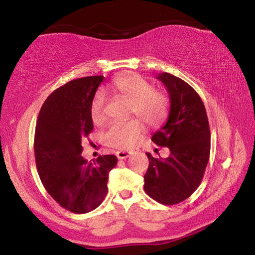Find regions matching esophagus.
Segmentation results:
<instances>
[{
    "label": "esophagus",
    "mask_w": 255,
    "mask_h": 255,
    "mask_svg": "<svg viewBox=\"0 0 255 255\" xmlns=\"http://www.w3.org/2000/svg\"><path fill=\"white\" fill-rule=\"evenodd\" d=\"M131 155L130 152H126V150H120V152H117V157L119 159H125L129 157Z\"/></svg>",
    "instance_id": "34e87169"
}]
</instances>
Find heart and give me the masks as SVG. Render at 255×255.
<instances>
[{
    "label": "heart",
    "mask_w": 255,
    "mask_h": 255,
    "mask_svg": "<svg viewBox=\"0 0 255 255\" xmlns=\"http://www.w3.org/2000/svg\"><path fill=\"white\" fill-rule=\"evenodd\" d=\"M106 92H114L131 101L130 112L137 115L149 126H158L169 114L170 100L165 93L154 90L153 85L137 74L119 76L107 85ZM90 117L93 124L106 120V96L98 91L90 105ZM145 133V126L138 119L114 122L105 133L108 146L117 149H129L139 143Z\"/></svg>",
    "instance_id": "heart-1"
}]
</instances>
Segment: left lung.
<instances>
[{
	"label": "left lung",
	"mask_w": 255,
	"mask_h": 255,
	"mask_svg": "<svg viewBox=\"0 0 255 255\" xmlns=\"http://www.w3.org/2000/svg\"><path fill=\"white\" fill-rule=\"evenodd\" d=\"M156 79L170 96V112L164 126L152 136L161 147H169L170 156L149 159L144 175L147 195L163 205L183 201L199 187L210 154V129L204 102L187 82L169 73Z\"/></svg>",
	"instance_id": "8db88e82"
}]
</instances>
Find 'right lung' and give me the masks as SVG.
I'll return each instance as SVG.
<instances>
[{"label": "right lung", "mask_w": 255, "mask_h": 255, "mask_svg": "<svg viewBox=\"0 0 255 255\" xmlns=\"http://www.w3.org/2000/svg\"><path fill=\"white\" fill-rule=\"evenodd\" d=\"M103 76L70 81L47 98L38 116L34 157L38 174L55 201L75 214L89 213L108 192L109 172L118 162L103 155L88 162L82 156V138L93 129L90 105Z\"/></svg>", "instance_id": "right-lung-1"}]
</instances>
